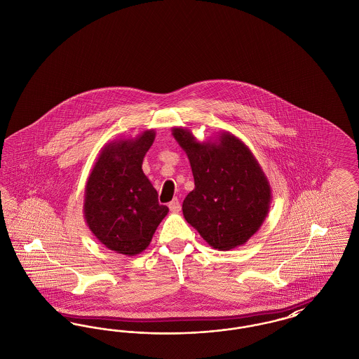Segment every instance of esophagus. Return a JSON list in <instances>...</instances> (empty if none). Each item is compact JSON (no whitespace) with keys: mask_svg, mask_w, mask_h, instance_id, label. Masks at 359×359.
<instances>
[{"mask_svg":"<svg viewBox=\"0 0 359 359\" xmlns=\"http://www.w3.org/2000/svg\"><path fill=\"white\" fill-rule=\"evenodd\" d=\"M168 207H170V210H171L172 212H179L180 208H182V207H180V202H179L177 198H175L172 202H170Z\"/></svg>","mask_w":359,"mask_h":359,"instance_id":"obj_1","label":"esophagus"}]
</instances>
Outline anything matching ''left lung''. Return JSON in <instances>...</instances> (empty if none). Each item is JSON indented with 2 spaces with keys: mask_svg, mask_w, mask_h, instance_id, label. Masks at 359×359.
<instances>
[{
  "mask_svg": "<svg viewBox=\"0 0 359 359\" xmlns=\"http://www.w3.org/2000/svg\"><path fill=\"white\" fill-rule=\"evenodd\" d=\"M187 154L195 188L183 202V215L217 250L246 243L265 221L272 189L255 154L238 137L221 132L199 142L189 129L172 128Z\"/></svg>",
  "mask_w": 359,
  "mask_h": 359,
  "instance_id": "obj_1",
  "label": "left lung"
}]
</instances>
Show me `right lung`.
<instances>
[{
  "label": "right lung",
  "instance_id": "obj_1",
  "mask_svg": "<svg viewBox=\"0 0 359 359\" xmlns=\"http://www.w3.org/2000/svg\"><path fill=\"white\" fill-rule=\"evenodd\" d=\"M148 129L135 138L106 144L86 182L83 217L91 233L109 250L123 256L144 252L157 226L168 214L142 171V160L154 144Z\"/></svg>",
  "mask_w": 359,
  "mask_h": 359
}]
</instances>
